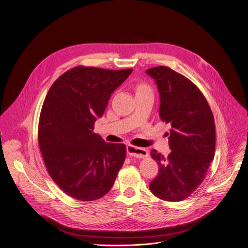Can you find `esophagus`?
<instances>
[{
	"label": "esophagus",
	"instance_id": "1",
	"mask_svg": "<svg viewBox=\"0 0 248 248\" xmlns=\"http://www.w3.org/2000/svg\"><path fill=\"white\" fill-rule=\"evenodd\" d=\"M126 149H127V153L130 156L136 157V158H145V157L148 156V151L141 147L128 145Z\"/></svg>",
	"mask_w": 248,
	"mask_h": 248
}]
</instances>
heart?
Masks as SVG:
<instances>
[{
  "instance_id": "b5f03b06",
  "label": "heart",
  "mask_w": 248,
  "mask_h": 248,
  "mask_svg": "<svg viewBox=\"0 0 248 248\" xmlns=\"http://www.w3.org/2000/svg\"><path fill=\"white\" fill-rule=\"evenodd\" d=\"M145 87H147L145 84H140V86L138 88H145Z\"/></svg>"
}]
</instances>
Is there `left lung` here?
Masks as SVG:
<instances>
[{"label":"left lung","mask_w":248,"mask_h":248,"mask_svg":"<svg viewBox=\"0 0 248 248\" xmlns=\"http://www.w3.org/2000/svg\"><path fill=\"white\" fill-rule=\"evenodd\" d=\"M160 93L159 117L171 124L167 157L150 151L159 173L149 184L160 200L187 199L206 178L215 156L216 124L213 111L201 90L187 77L167 66L147 69Z\"/></svg>","instance_id":"8db88e82"}]
</instances>
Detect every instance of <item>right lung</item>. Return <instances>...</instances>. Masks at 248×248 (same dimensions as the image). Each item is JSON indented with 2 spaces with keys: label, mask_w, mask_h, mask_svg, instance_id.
<instances>
[{
  "label": "right lung",
  "mask_w": 248,
  "mask_h": 248,
  "mask_svg": "<svg viewBox=\"0 0 248 248\" xmlns=\"http://www.w3.org/2000/svg\"><path fill=\"white\" fill-rule=\"evenodd\" d=\"M132 69L108 70L79 65L50 87L38 123V145L54 183L68 196L91 202L115 183L126 153L94 132L111 93Z\"/></svg>",
  "instance_id": "right-lung-1"
}]
</instances>
